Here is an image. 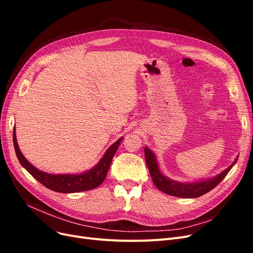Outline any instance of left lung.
Wrapping results in <instances>:
<instances>
[{
	"label": "left lung",
	"mask_w": 253,
	"mask_h": 253,
	"mask_svg": "<svg viewBox=\"0 0 253 253\" xmlns=\"http://www.w3.org/2000/svg\"><path fill=\"white\" fill-rule=\"evenodd\" d=\"M144 156L154 185L166 194L182 198H195L208 193L209 191L215 188L225 178V176L232 169V167L237 162L236 157L231 166H229L226 170H224L218 175L214 176V177L194 182H180L167 177L166 175L160 172L155 154L147 147L144 148Z\"/></svg>",
	"instance_id": "1"
}]
</instances>
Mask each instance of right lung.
I'll return each instance as SVG.
<instances>
[{"instance_id": "add662e5", "label": "right lung", "mask_w": 253, "mask_h": 253, "mask_svg": "<svg viewBox=\"0 0 253 253\" xmlns=\"http://www.w3.org/2000/svg\"><path fill=\"white\" fill-rule=\"evenodd\" d=\"M122 139H124V137H121L116 142H114L105 151L104 155L99 160V163L85 172L80 174H50L37 169L22 154L17 141L16 127L13 128V145L22 167L25 168L28 173L34 176L38 181L41 182L44 187L60 193L82 192V191L95 189L99 185H101L106 177L113 157L118 150Z\"/></svg>"}]
</instances>
